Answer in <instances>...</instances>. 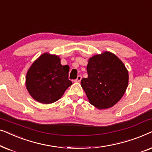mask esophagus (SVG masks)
Here are the masks:
<instances>
[{
    "label": "esophagus",
    "mask_w": 152,
    "mask_h": 152,
    "mask_svg": "<svg viewBox=\"0 0 152 152\" xmlns=\"http://www.w3.org/2000/svg\"><path fill=\"white\" fill-rule=\"evenodd\" d=\"M81 80H82V76L81 75H78L77 76V79L75 80L74 81L75 82H80V81H81Z\"/></svg>",
    "instance_id": "1"
}]
</instances>
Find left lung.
<instances>
[{"label":"left lung","mask_w":152,"mask_h":152,"mask_svg":"<svg viewBox=\"0 0 152 152\" xmlns=\"http://www.w3.org/2000/svg\"><path fill=\"white\" fill-rule=\"evenodd\" d=\"M86 69L88 77L82 79L81 86L89 102L98 109L113 107L128 86L129 73L123 62L105 51L89 58Z\"/></svg>","instance_id":"1"}]
</instances>
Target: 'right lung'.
Returning <instances> with one entry per match:
<instances>
[{
    "label": "right lung",
    "instance_id": "obj_1",
    "mask_svg": "<svg viewBox=\"0 0 152 152\" xmlns=\"http://www.w3.org/2000/svg\"><path fill=\"white\" fill-rule=\"evenodd\" d=\"M69 69L68 65H61L58 55L42 54L27 72L26 86L29 94L42 104L57 101L72 84L68 80Z\"/></svg>",
    "mask_w": 152,
    "mask_h": 152
}]
</instances>
